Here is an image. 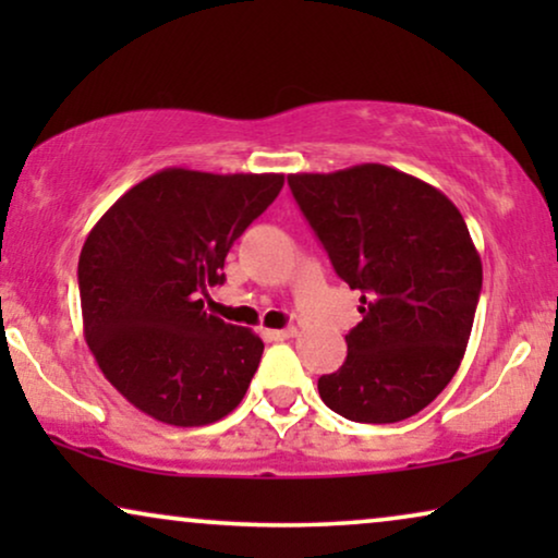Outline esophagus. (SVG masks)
I'll return each mask as SVG.
<instances>
[{"mask_svg": "<svg viewBox=\"0 0 558 558\" xmlns=\"http://www.w3.org/2000/svg\"><path fill=\"white\" fill-rule=\"evenodd\" d=\"M296 335V327H284V330H269L266 332V338L269 340H289V338H294Z\"/></svg>", "mask_w": 558, "mask_h": 558, "instance_id": "34e87169", "label": "esophagus"}]
</instances>
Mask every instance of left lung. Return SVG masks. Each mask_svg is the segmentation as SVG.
<instances>
[{
	"mask_svg": "<svg viewBox=\"0 0 558 558\" xmlns=\"http://www.w3.org/2000/svg\"><path fill=\"white\" fill-rule=\"evenodd\" d=\"M312 231L363 319L348 357L317 380L335 414L361 424L414 416L460 368L475 319L483 262L462 213L429 182L386 165L289 174Z\"/></svg>",
	"mask_w": 558,
	"mask_h": 558,
	"instance_id": "8db88e82",
	"label": "left lung"
}]
</instances>
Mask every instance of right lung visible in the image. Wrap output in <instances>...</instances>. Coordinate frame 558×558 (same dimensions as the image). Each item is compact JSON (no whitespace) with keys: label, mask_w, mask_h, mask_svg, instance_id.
Segmentation results:
<instances>
[{"label":"right lung","mask_w":558,"mask_h":558,"mask_svg":"<svg viewBox=\"0 0 558 558\" xmlns=\"http://www.w3.org/2000/svg\"><path fill=\"white\" fill-rule=\"evenodd\" d=\"M284 174L167 167L119 197L78 258L83 335L124 399L162 424L205 426L239 407L264 342L205 310L233 241Z\"/></svg>","instance_id":"right-lung-1"}]
</instances>
